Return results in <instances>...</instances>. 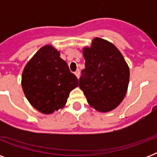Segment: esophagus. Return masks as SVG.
I'll list each match as a JSON object with an SVG mask.
<instances>
[{"mask_svg": "<svg viewBox=\"0 0 157 157\" xmlns=\"http://www.w3.org/2000/svg\"><path fill=\"white\" fill-rule=\"evenodd\" d=\"M74 74L76 75V76L77 78H79V77H80V70H76V71L74 72Z\"/></svg>", "mask_w": 157, "mask_h": 157, "instance_id": "obj_1", "label": "esophagus"}]
</instances>
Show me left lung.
Here are the masks:
<instances>
[{"mask_svg":"<svg viewBox=\"0 0 157 157\" xmlns=\"http://www.w3.org/2000/svg\"><path fill=\"white\" fill-rule=\"evenodd\" d=\"M86 67L79 86L90 106L100 112H111L124 99L129 81V68L112 43L95 37L83 48Z\"/></svg>","mask_w":157,"mask_h":157,"instance_id":"obj_1","label":"left lung"}]
</instances>
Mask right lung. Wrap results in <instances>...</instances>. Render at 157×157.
Returning a JSON list of instances; mask_svg holds the SVG:
<instances>
[{
	"label": "right lung",
	"mask_w": 157,
	"mask_h": 157,
	"mask_svg": "<svg viewBox=\"0 0 157 157\" xmlns=\"http://www.w3.org/2000/svg\"><path fill=\"white\" fill-rule=\"evenodd\" d=\"M78 83V79L60 58V52L51 45L40 48L28 62L21 81L28 102L43 114L63 108Z\"/></svg>",
	"instance_id": "obj_1"
}]
</instances>
